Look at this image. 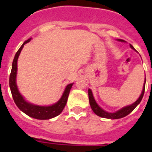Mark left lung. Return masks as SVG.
Wrapping results in <instances>:
<instances>
[{
  "label": "left lung",
  "mask_w": 152,
  "mask_h": 152,
  "mask_svg": "<svg viewBox=\"0 0 152 152\" xmlns=\"http://www.w3.org/2000/svg\"><path fill=\"white\" fill-rule=\"evenodd\" d=\"M118 41L120 42H125L122 39H118ZM130 47L133 50H135L134 47L130 44ZM145 82H146V79H145ZM145 82H144V86H145ZM144 86V88H143V91H142V93L140 96L139 97V99L135 102L134 103H132V105H129V106H125V107H123L119 110L116 111L115 113H109V112H106L104 110L100 107L99 105L97 104V102H95V99H94V96H93L92 91L91 89H88V96H89V102H90L91 107L92 109L93 112L96 114V115L102 117V118H109V119H119V118H124L125 116H127L128 114H129L131 112H132L133 110H134L138 104L141 102L142 99H143V96H144V90H145V87Z\"/></svg>",
  "instance_id": "left-lung-1"
}]
</instances>
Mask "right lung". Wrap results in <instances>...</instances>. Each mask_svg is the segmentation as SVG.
Wrapping results in <instances>:
<instances>
[{
    "label": "right lung",
    "mask_w": 152,
    "mask_h": 152,
    "mask_svg": "<svg viewBox=\"0 0 152 152\" xmlns=\"http://www.w3.org/2000/svg\"><path fill=\"white\" fill-rule=\"evenodd\" d=\"M30 41H31V39L25 41L22 46H20L19 50L15 53V57H14L12 61V71H11L10 76H9V87H10L13 100L20 110L23 111V113H26L29 117H31V118H35V119L47 120V119H50V118L59 115L60 113L62 112V110H64V106L66 105L67 100H68L69 92H70V90H71L73 83H69V85H67L61 98L60 99L59 101L52 106H36V105H34V104H31L25 101L23 97L19 92L16 82H15V79H16V73H17V60L19 55L22 50L23 46L27 42H29Z\"/></svg>",
    "instance_id": "right-lung-1"
}]
</instances>
